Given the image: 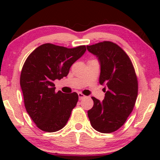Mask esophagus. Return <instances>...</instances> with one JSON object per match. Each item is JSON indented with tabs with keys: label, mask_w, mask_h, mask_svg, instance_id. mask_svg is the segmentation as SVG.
<instances>
[{
	"label": "esophagus",
	"mask_w": 160,
	"mask_h": 160,
	"mask_svg": "<svg viewBox=\"0 0 160 160\" xmlns=\"http://www.w3.org/2000/svg\"><path fill=\"white\" fill-rule=\"evenodd\" d=\"M78 96H79V99H80V100H81V99H82V98H85V95H84L83 94H82V93H81V92H78Z\"/></svg>",
	"instance_id": "esophagus-1"
}]
</instances>
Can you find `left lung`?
<instances>
[{"label": "left lung", "mask_w": 160, "mask_h": 160, "mask_svg": "<svg viewBox=\"0 0 160 160\" xmlns=\"http://www.w3.org/2000/svg\"><path fill=\"white\" fill-rule=\"evenodd\" d=\"M86 48L98 57L99 82L108 88L102 102L92 97L94 104L88 117L96 131L113 132L125 123L136 102L138 84L135 68L128 55L113 42H100Z\"/></svg>", "instance_id": "1"}]
</instances>
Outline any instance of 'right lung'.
Returning <instances> with one entry per match:
<instances>
[{
	"label": "right lung",
	"instance_id": "add662e5",
	"mask_svg": "<svg viewBox=\"0 0 160 160\" xmlns=\"http://www.w3.org/2000/svg\"><path fill=\"white\" fill-rule=\"evenodd\" d=\"M86 46L66 48L52 43L40 45L29 55L20 75L25 109L42 131L54 132L67 123L77 105V92H55V80L69 73L71 66L86 52Z\"/></svg>",
	"mask_w": 160,
	"mask_h": 160
}]
</instances>
